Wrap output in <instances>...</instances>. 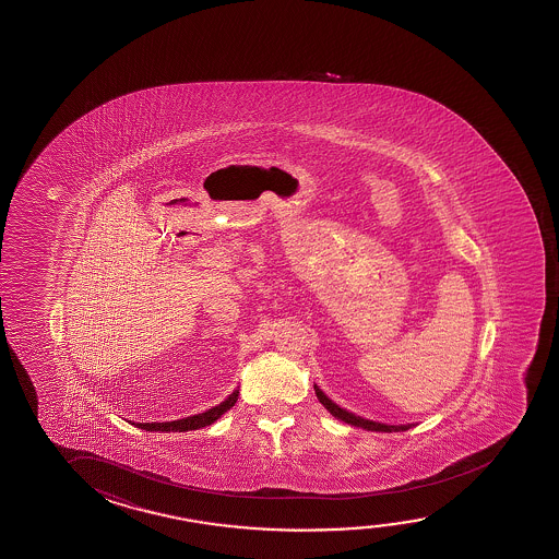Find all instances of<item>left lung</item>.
<instances>
[{
	"mask_svg": "<svg viewBox=\"0 0 559 559\" xmlns=\"http://www.w3.org/2000/svg\"><path fill=\"white\" fill-rule=\"evenodd\" d=\"M314 392H317V397L320 400V403L324 405L335 418H340L343 423H347L350 426H358V428H365V430H372V432H403V430H408L411 425L403 426H392V425H382V423H374V420H367V418L357 417V415H353L349 411H345V408L340 407V405H335L334 401L330 400V397H325L324 392L314 385Z\"/></svg>",
	"mask_w": 559,
	"mask_h": 559,
	"instance_id": "8db88e82",
	"label": "left lung"
}]
</instances>
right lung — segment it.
Listing matches in <instances>:
<instances>
[{
  "label": "right lung",
  "mask_w": 559,
  "mask_h": 559,
  "mask_svg": "<svg viewBox=\"0 0 559 559\" xmlns=\"http://www.w3.org/2000/svg\"><path fill=\"white\" fill-rule=\"evenodd\" d=\"M239 397V390H235L227 400L222 401L217 407H212L206 413L194 415V417L179 418V420H171V423H136V428H142L146 432H187V430H199L204 426H210L216 423L217 418L227 413L229 408L234 407Z\"/></svg>",
  "instance_id": "right-lung-1"
}]
</instances>
